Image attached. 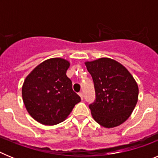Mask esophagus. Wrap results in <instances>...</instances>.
<instances>
[{"mask_svg":"<svg viewBox=\"0 0 158 158\" xmlns=\"http://www.w3.org/2000/svg\"><path fill=\"white\" fill-rule=\"evenodd\" d=\"M78 95L80 96L81 99V100H83V93H78Z\"/></svg>","mask_w":158,"mask_h":158,"instance_id":"1","label":"esophagus"}]
</instances>
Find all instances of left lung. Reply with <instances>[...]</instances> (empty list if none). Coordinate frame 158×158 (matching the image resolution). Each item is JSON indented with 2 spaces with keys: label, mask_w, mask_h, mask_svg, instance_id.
<instances>
[{
  "label": "left lung",
  "mask_w": 158,
  "mask_h": 158,
  "mask_svg": "<svg viewBox=\"0 0 158 158\" xmlns=\"http://www.w3.org/2000/svg\"><path fill=\"white\" fill-rule=\"evenodd\" d=\"M94 82L96 100L89 105L94 120L112 128L131 116L139 98V87L131 73L119 62L100 58L85 62Z\"/></svg>",
  "instance_id": "left-lung-1"
}]
</instances>
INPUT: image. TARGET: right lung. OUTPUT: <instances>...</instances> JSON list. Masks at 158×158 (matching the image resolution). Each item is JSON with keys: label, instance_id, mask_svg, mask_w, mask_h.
Masks as SVG:
<instances>
[{"label": "right lung", "instance_id": "right-lung-1", "mask_svg": "<svg viewBox=\"0 0 158 158\" xmlns=\"http://www.w3.org/2000/svg\"><path fill=\"white\" fill-rule=\"evenodd\" d=\"M69 65L64 58H50L38 65L25 78L22 86L23 104L37 122L49 126L59 123L81 101L66 76Z\"/></svg>", "mask_w": 158, "mask_h": 158}]
</instances>
